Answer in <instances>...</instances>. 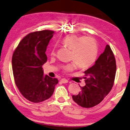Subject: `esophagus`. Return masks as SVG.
Wrapping results in <instances>:
<instances>
[{
  "label": "esophagus",
  "mask_w": 130,
  "mask_h": 130,
  "mask_svg": "<svg viewBox=\"0 0 130 130\" xmlns=\"http://www.w3.org/2000/svg\"><path fill=\"white\" fill-rule=\"evenodd\" d=\"M60 81H61V82L62 83H68V80H66V79H65V78H62Z\"/></svg>",
  "instance_id": "1"
}]
</instances>
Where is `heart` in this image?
<instances>
[{"label": "heart", "instance_id": "heart-1", "mask_svg": "<svg viewBox=\"0 0 130 130\" xmlns=\"http://www.w3.org/2000/svg\"><path fill=\"white\" fill-rule=\"evenodd\" d=\"M62 44L72 50L71 58L74 61L64 66L63 70L69 72L76 68V62L81 68H87L95 61L98 55V45L94 38L90 36L69 35L62 39ZM52 55H55L53 48Z\"/></svg>", "mask_w": 130, "mask_h": 130}]
</instances>
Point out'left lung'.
<instances>
[{
	"mask_svg": "<svg viewBox=\"0 0 130 130\" xmlns=\"http://www.w3.org/2000/svg\"><path fill=\"white\" fill-rule=\"evenodd\" d=\"M116 72L114 55L106 45L94 66L85 71L86 85L81 87L77 95H72L74 101L83 108H92L100 103L109 94L114 85Z\"/></svg>",
	"mask_w": 130,
	"mask_h": 130,
	"instance_id": "obj_1",
	"label": "left lung"
}]
</instances>
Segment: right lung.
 Masks as SVG:
<instances>
[{"mask_svg": "<svg viewBox=\"0 0 130 130\" xmlns=\"http://www.w3.org/2000/svg\"><path fill=\"white\" fill-rule=\"evenodd\" d=\"M53 33L48 30L29 33L21 41L12 56L15 83L21 94L33 103L49 99L58 83V79L44 76L42 68L47 60L45 52Z\"/></svg>", "mask_w": 130, "mask_h": 130, "instance_id": "obj_1", "label": "right lung"}]
</instances>
